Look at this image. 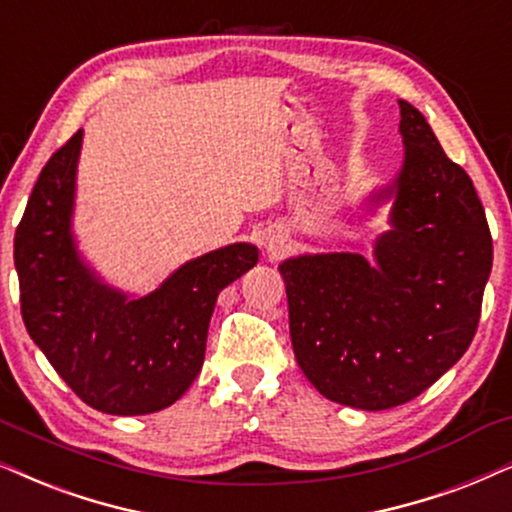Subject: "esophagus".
<instances>
[{
  "label": "esophagus",
  "mask_w": 512,
  "mask_h": 512,
  "mask_svg": "<svg viewBox=\"0 0 512 512\" xmlns=\"http://www.w3.org/2000/svg\"><path fill=\"white\" fill-rule=\"evenodd\" d=\"M268 247H270V249H275V247H272V244H268Z\"/></svg>",
  "instance_id": "obj_1"
}]
</instances>
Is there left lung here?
<instances>
[{
	"label": "left lung",
	"mask_w": 512,
	"mask_h": 512,
	"mask_svg": "<svg viewBox=\"0 0 512 512\" xmlns=\"http://www.w3.org/2000/svg\"><path fill=\"white\" fill-rule=\"evenodd\" d=\"M404 167L393 225L360 254L284 261L298 367L331 402L381 411L414 400L473 341L489 280L491 232L473 181L400 101Z\"/></svg>",
	"instance_id": "1"
}]
</instances>
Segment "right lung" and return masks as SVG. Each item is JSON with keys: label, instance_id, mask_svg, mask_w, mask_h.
I'll return each mask as SVG.
<instances>
[{"label": "right lung", "instance_id": "right-lung-1", "mask_svg": "<svg viewBox=\"0 0 512 512\" xmlns=\"http://www.w3.org/2000/svg\"><path fill=\"white\" fill-rule=\"evenodd\" d=\"M82 131L39 174L13 237L21 315L51 367L103 414L141 416L174 404L195 381L223 287L258 261L230 244L185 263L150 296L126 301L94 280L70 237Z\"/></svg>", "mask_w": 512, "mask_h": 512}]
</instances>
